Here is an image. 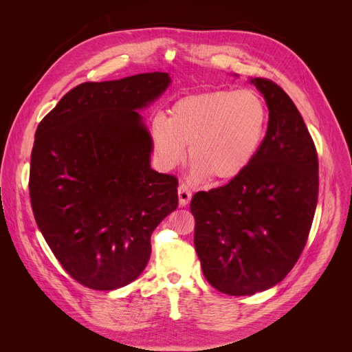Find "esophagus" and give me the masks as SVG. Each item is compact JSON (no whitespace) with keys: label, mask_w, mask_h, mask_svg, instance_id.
Returning a JSON list of instances; mask_svg holds the SVG:
<instances>
[{"label":"esophagus","mask_w":352,"mask_h":352,"mask_svg":"<svg viewBox=\"0 0 352 352\" xmlns=\"http://www.w3.org/2000/svg\"><path fill=\"white\" fill-rule=\"evenodd\" d=\"M177 195H179V204L182 206V207L188 206L190 198H192V192H190L188 185H185V184L179 185V188H177Z\"/></svg>","instance_id":"obj_1"}]
</instances>
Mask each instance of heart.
Returning a JSON list of instances; mask_svg holds the SVG:
<instances>
[{
  "instance_id": "heart-1",
  "label": "heart",
  "mask_w": 352,
  "mask_h": 352,
  "mask_svg": "<svg viewBox=\"0 0 352 352\" xmlns=\"http://www.w3.org/2000/svg\"><path fill=\"white\" fill-rule=\"evenodd\" d=\"M269 124V109L254 89H217L188 95L153 123L155 157L166 168L185 160L192 177L229 182L257 157Z\"/></svg>"
}]
</instances>
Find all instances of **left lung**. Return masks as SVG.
<instances>
[{"instance_id":"1","label":"left lung","mask_w":352,"mask_h":352,"mask_svg":"<svg viewBox=\"0 0 352 352\" xmlns=\"http://www.w3.org/2000/svg\"><path fill=\"white\" fill-rule=\"evenodd\" d=\"M264 95L269 124L245 172L190 199L194 245L208 283L228 295H254L279 283L305 247L318 197L313 138L279 85L251 79Z\"/></svg>"}]
</instances>
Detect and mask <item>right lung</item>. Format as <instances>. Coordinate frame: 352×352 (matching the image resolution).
I'll return each mask as SVG.
<instances>
[{"label":"right lung","instance_id":"1","mask_svg":"<svg viewBox=\"0 0 352 352\" xmlns=\"http://www.w3.org/2000/svg\"><path fill=\"white\" fill-rule=\"evenodd\" d=\"M168 83L162 72L85 82L38 124L29 173L36 225L63 269L91 289L133 282L151 233L177 207V177L151 168L138 113Z\"/></svg>","mask_w":352,"mask_h":352}]
</instances>
